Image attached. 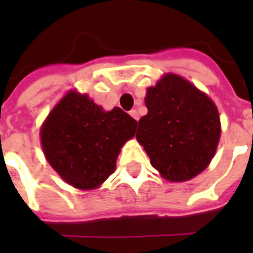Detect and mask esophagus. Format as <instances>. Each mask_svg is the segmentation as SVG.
<instances>
[{
  "label": "esophagus",
  "instance_id": "obj_1",
  "mask_svg": "<svg viewBox=\"0 0 253 253\" xmlns=\"http://www.w3.org/2000/svg\"><path fill=\"white\" fill-rule=\"evenodd\" d=\"M130 115L135 119V121H139V114H138V111H136V110H131Z\"/></svg>",
  "mask_w": 253,
  "mask_h": 253
}]
</instances>
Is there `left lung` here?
<instances>
[{
  "label": "left lung",
  "mask_w": 253,
  "mask_h": 253,
  "mask_svg": "<svg viewBox=\"0 0 253 253\" xmlns=\"http://www.w3.org/2000/svg\"><path fill=\"white\" fill-rule=\"evenodd\" d=\"M148 114L139 121L138 142L151 164L169 181L201 173L215 154L220 136L216 106L182 77L168 73L148 87Z\"/></svg>",
  "instance_id": "8db88e82"
}]
</instances>
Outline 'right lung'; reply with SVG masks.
<instances>
[{"label":"right lung","mask_w":253,"mask_h":253,"mask_svg":"<svg viewBox=\"0 0 253 253\" xmlns=\"http://www.w3.org/2000/svg\"><path fill=\"white\" fill-rule=\"evenodd\" d=\"M136 125L122 109L103 111L87 95L71 91L45 119L42 146L63 180L93 189L114 173L121 147L134 136Z\"/></svg>","instance_id":"add662e5"}]
</instances>
